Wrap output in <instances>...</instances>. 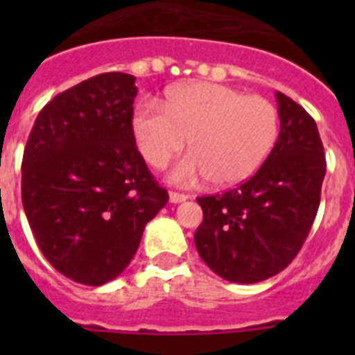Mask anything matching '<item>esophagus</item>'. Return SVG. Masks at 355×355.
I'll list each match as a JSON object with an SVG mask.
<instances>
[{
    "label": "esophagus",
    "instance_id": "obj_1",
    "mask_svg": "<svg viewBox=\"0 0 355 355\" xmlns=\"http://www.w3.org/2000/svg\"><path fill=\"white\" fill-rule=\"evenodd\" d=\"M168 197H171V202H174V205H178V202H184V200L188 199L187 193H180V192H171L168 193Z\"/></svg>",
    "mask_w": 355,
    "mask_h": 355
}]
</instances>
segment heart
Here are the masks:
<instances>
[{"label":"heart","instance_id":"1","mask_svg":"<svg viewBox=\"0 0 355 355\" xmlns=\"http://www.w3.org/2000/svg\"><path fill=\"white\" fill-rule=\"evenodd\" d=\"M133 133L146 162L163 168L184 149L192 155L171 172L174 183L200 175L224 188L258 171L279 133L277 108L261 96L225 85L193 81L168 90L165 105L144 99L133 114Z\"/></svg>","mask_w":355,"mask_h":355}]
</instances>
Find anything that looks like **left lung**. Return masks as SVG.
I'll use <instances>...</instances> for the list:
<instances>
[{
  "label": "left lung",
  "instance_id": "left-lung-1",
  "mask_svg": "<svg viewBox=\"0 0 355 355\" xmlns=\"http://www.w3.org/2000/svg\"><path fill=\"white\" fill-rule=\"evenodd\" d=\"M275 97L281 131L259 171L227 192L197 197V252L231 283H259L284 270L320 206L327 163L315 119L283 92Z\"/></svg>",
  "mask_w": 355,
  "mask_h": 355
}]
</instances>
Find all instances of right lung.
<instances>
[{
  "instance_id": "right-lung-1",
  "label": "right lung",
  "mask_w": 355,
  "mask_h": 355,
  "mask_svg": "<svg viewBox=\"0 0 355 355\" xmlns=\"http://www.w3.org/2000/svg\"><path fill=\"white\" fill-rule=\"evenodd\" d=\"M135 97L131 74L89 78L40 110L24 147V213L46 259L74 283L121 275L168 202L137 149Z\"/></svg>"
}]
</instances>
